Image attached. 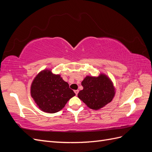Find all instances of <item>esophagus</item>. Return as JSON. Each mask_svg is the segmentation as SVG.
<instances>
[{"mask_svg": "<svg viewBox=\"0 0 152 152\" xmlns=\"http://www.w3.org/2000/svg\"><path fill=\"white\" fill-rule=\"evenodd\" d=\"M74 92H75V94H76V95H77V94H78V93H79V90H75V91H74Z\"/></svg>", "mask_w": 152, "mask_h": 152, "instance_id": "1", "label": "esophagus"}]
</instances>
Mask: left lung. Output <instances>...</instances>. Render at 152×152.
<instances>
[{"mask_svg":"<svg viewBox=\"0 0 152 152\" xmlns=\"http://www.w3.org/2000/svg\"><path fill=\"white\" fill-rule=\"evenodd\" d=\"M81 84L83 89L78 93V98L94 110L111 102L116 93L113 82L104 73H100L97 77L86 76Z\"/></svg>","mask_w":152,"mask_h":152,"instance_id":"1","label":"left lung"}]
</instances>
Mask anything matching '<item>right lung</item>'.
I'll return each mask as SVG.
<instances>
[{
    "instance_id": "right-lung-1",
    "label": "right lung",
    "mask_w": 152,
    "mask_h": 152,
    "mask_svg": "<svg viewBox=\"0 0 152 152\" xmlns=\"http://www.w3.org/2000/svg\"><path fill=\"white\" fill-rule=\"evenodd\" d=\"M30 94L42 111L54 113L60 111L68 101L75 95L60 75L50 69L40 71L32 81Z\"/></svg>"
}]
</instances>
